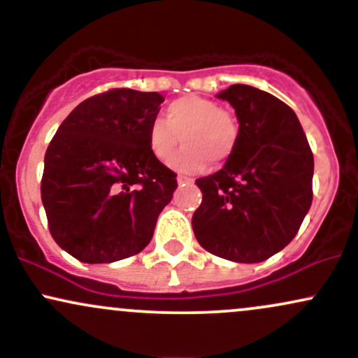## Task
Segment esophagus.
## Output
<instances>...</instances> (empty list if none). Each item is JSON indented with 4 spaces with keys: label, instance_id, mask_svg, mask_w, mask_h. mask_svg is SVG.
<instances>
[{
    "label": "esophagus",
    "instance_id": "obj_1",
    "mask_svg": "<svg viewBox=\"0 0 358 358\" xmlns=\"http://www.w3.org/2000/svg\"><path fill=\"white\" fill-rule=\"evenodd\" d=\"M176 182H178V185H185V183H192L193 180L187 175H178V176H176Z\"/></svg>",
    "mask_w": 358,
    "mask_h": 358
}]
</instances>
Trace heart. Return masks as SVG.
Listing matches in <instances>:
<instances>
[{
	"instance_id": "heart-1",
	"label": "heart",
	"mask_w": 358,
	"mask_h": 358,
	"mask_svg": "<svg viewBox=\"0 0 358 358\" xmlns=\"http://www.w3.org/2000/svg\"><path fill=\"white\" fill-rule=\"evenodd\" d=\"M239 122L219 102L200 96H183L170 102L166 121L155 119L148 127V148L158 162L166 163L182 141L180 153L171 159L178 171H199L207 165H222L239 143Z\"/></svg>"
}]
</instances>
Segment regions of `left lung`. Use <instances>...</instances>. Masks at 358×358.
<instances>
[{"label": "left lung", "instance_id": "1", "mask_svg": "<svg viewBox=\"0 0 358 358\" xmlns=\"http://www.w3.org/2000/svg\"><path fill=\"white\" fill-rule=\"evenodd\" d=\"M239 119V143L217 173L196 180V241L234 262H261L296 236L313 200V153L296 114L273 94L234 84L217 94Z\"/></svg>", "mask_w": 358, "mask_h": 358}]
</instances>
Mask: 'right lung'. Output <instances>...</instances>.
<instances>
[{
  "mask_svg": "<svg viewBox=\"0 0 358 358\" xmlns=\"http://www.w3.org/2000/svg\"><path fill=\"white\" fill-rule=\"evenodd\" d=\"M163 96L110 89L80 102L45 153L42 202L53 241L89 264L141 252L176 173L151 155L148 127Z\"/></svg>",
  "mask_w": 358,
  "mask_h": 358,
  "instance_id": "1",
  "label": "right lung"
}]
</instances>
